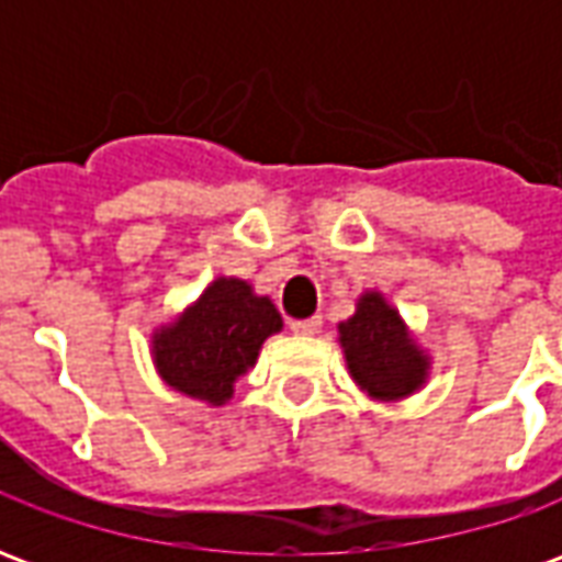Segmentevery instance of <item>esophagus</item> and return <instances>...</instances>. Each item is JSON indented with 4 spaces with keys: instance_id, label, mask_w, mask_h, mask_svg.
<instances>
[{
    "instance_id": "1",
    "label": "esophagus",
    "mask_w": 562,
    "mask_h": 562,
    "mask_svg": "<svg viewBox=\"0 0 562 562\" xmlns=\"http://www.w3.org/2000/svg\"><path fill=\"white\" fill-rule=\"evenodd\" d=\"M322 328V316H310V318H294L292 330L294 334H316Z\"/></svg>"
}]
</instances>
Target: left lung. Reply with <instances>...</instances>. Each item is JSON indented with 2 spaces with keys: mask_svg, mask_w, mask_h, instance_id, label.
I'll use <instances>...</instances> for the list:
<instances>
[{
  "mask_svg": "<svg viewBox=\"0 0 562 562\" xmlns=\"http://www.w3.org/2000/svg\"><path fill=\"white\" fill-rule=\"evenodd\" d=\"M340 346L352 379L376 401L409 397L430 373V358L379 292L361 294L355 316L340 322Z\"/></svg>",
  "mask_w": 562,
  "mask_h": 562,
  "instance_id": "obj_1",
  "label": "left lung"
}]
</instances>
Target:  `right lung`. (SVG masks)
Instances as JSON below:
<instances>
[{"label": "right lung", "instance_id": "obj_1", "mask_svg": "<svg viewBox=\"0 0 562 562\" xmlns=\"http://www.w3.org/2000/svg\"><path fill=\"white\" fill-rule=\"evenodd\" d=\"M282 330L270 297L234 277H220L171 325L153 334L159 376L186 397L210 406L232 401L234 382L256 364L261 342Z\"/></svg>", "mask_w": 562, "mask_h": 562}]
</instances>
